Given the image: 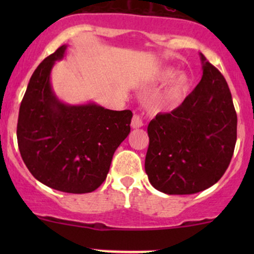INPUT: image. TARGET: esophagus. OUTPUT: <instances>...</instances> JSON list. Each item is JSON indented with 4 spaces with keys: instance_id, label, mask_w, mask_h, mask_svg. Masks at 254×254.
Segmentation results:
<instances>
[{
    "instance_id": "obj_1",
    "label": "esophagus",
    "mask_w": 254,
    "mask_h": 254,
    "mask_svg": "<svg viewBox=\"0 0 254 254\" xmlns=\"http://www.w3.org/2000/svg\"><path fill=\"white\" fill-rule=\"evenodd\" d=\"M143 127V121H142V117L138 115H133L132 119H131V127L132 129H138V127Z\"/></svg>"
}]
</instances>
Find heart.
I'll use <instances>...</instances> for the list:
<instances>
[{
	"instance_id": "1",
	"label": "heart",
	"mask_w": 254,
	"mask_h": 254,
	"mask_svg": "<svg viewBox=\"0 0 254 254\" xmlns=\"http://www.w3.org/2000/svg\"><path fill=\"white\" fill-rule=\"evenodd\" d=\"M157 82H165L168 80L165 89L154 99L153 105L155 109H171L182 103L189 92L191 84V77L186 72H177L173 68H165L156 74Z\"/></svg>"
}]
</instances>
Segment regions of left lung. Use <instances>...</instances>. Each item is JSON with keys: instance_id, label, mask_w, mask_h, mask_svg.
<instances>
[{"instance_id": "8db88e82", "label": "left lung", "mask_w": 254, "mask_h": 254, "mask_svg": "<svg viewBox=\"0 0 254 254\" xmlns=\"http://www.w3.org/2000/svg\"><path fill=\"white\" fill-rule=\"evenodd\" d=\"M203 76L180 106L148 125L144 168L157 191L192 194L216 184L237 143V112L228 84L199 54Z\"/></svg>"}]
</instances>
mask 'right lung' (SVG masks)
Returning <instances> with one entry per match:
<instances>
[{
    "label": "right lung",
    "mask_w": 254,
    "mask_h": 254,
    "mask_svg": "<svg viewBox=\"0 0 254 254\" xmlns=\"http://www.w3.org/2000/svg\"><path fill=\"white\" fill-rule=\"evenodd\" d=\"M66 48L62 45L46 57L31 76L20 105L17 144L26 167L44 185L88 193L106 179L113 154L130 132L132 112L58 99L51 71Z\"/></svg>",
    "instance_id": "right-lung-1"
}]
</instances>
